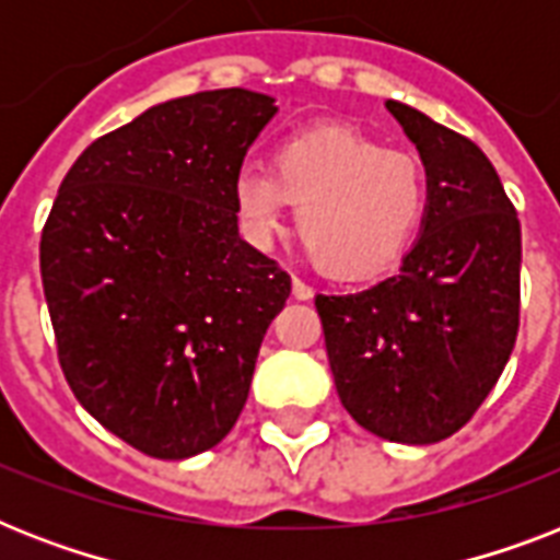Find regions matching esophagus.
Instances as JSON below:
<instances>
[{
    "instance_id": "esophagus-1",
    "label": "esophagus",
    "mask_w": 560,
    "mask_h": 560,
    "mask_svg": "<svg viewBox=\"0 0 560 560\" xmlns=\"http://www.w3.org/2000/svg\"><path fill=\"white\" fill-rule=\"evenodd\" d=\"M293 296H296V299H311V296H314V290H311V284H305V281L293 276Z\"/></svg>"
}]
</instances>
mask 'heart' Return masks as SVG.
<instances>
[{"label":"heart","instance_id":"b5f03b06","mask_svg":"<svg viewBox=\"0 0 560 560\" xmlns=\"http://www.w3.org/2000/svg\"><path fill=\"white\" fill-rule=\"evenodd\" d=\"M290 202L319 270L372 279L416 241L430 179L416 153L386 151L351 127H311L279 144L272 171L246 165L235 179L241 223L261 244L284 226Z\"/></svg>","mask_w":560,"mask_h":560}]
</instances>
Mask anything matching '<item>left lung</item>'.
I'll return each instance as SVG.
<instances>
[{
    "instance_id": "left-lung-1",
    "label": "left lung",
    "mask_w": 560,
    "mask_h": 560,
    "mask_svg": "<svg viewBox=\"0 0 560 560\" xmlns=\"http://www.w3.org/2000/svg\"><path fill=\"white\" fill-rule=\"evenodd\" d=\"M430 179L400 270L369 290L316 296L342 407L369 433L433 444L468 424L521 328V220L494 165L465 136L386 101Z\"/></svg>"
}]
</instances>
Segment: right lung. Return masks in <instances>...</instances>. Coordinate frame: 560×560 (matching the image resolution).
<instances>
[{
	"instance_id": "1",
	"label": "right lung",
	"mask_w": 560,
	"mask_h": 560,
	"mask_svg": "<svg viewBox=\"0 0 560 560\" xmlns=\"http://www.w3.org/2000/svg\"><path fill=\"white\" fill-rule=\"evenodd\" d=\"M270 95L211 90L101 136L39 237L57 360L109 433L188 459L235 427L290 276L237 235L235 179Z\"/></svg>"
}]
</instances>
